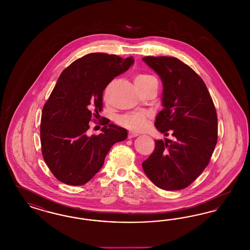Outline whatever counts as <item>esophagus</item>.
Returning a JSON list of instances; mask_svg holds the SVG:
<instances>
[{
	"instance_id": "1",
	"label": "esophagus",
	"mask_w": 250,
	"mask_h": 250,
	"mask_svg": "<svg viewBox=\"0 0 250 250\" xmlns=\"http://www.w3.org/2000/svg\"><path fill=\"white\" fill-rule=\"evenodd\" d=\"M137 136H139V134L137 133V132H134V131H129L128 132V139H132V138H135V137H137Z\"/></svg>"
}]
</instances>
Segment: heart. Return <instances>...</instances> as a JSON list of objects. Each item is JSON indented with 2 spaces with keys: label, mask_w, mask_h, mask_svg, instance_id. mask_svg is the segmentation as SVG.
Instances as JSON below:
<instances>
[{
  "label": "heart",
  "mask_w": 250,
  "mask_h": 250,
  "mask_svg": "<svg viewBox=\"0 0 250 250\" xmlns=\"http://www.w3.org/2000/svg\"><path fill=\"white\" fill-rule=\"evenodd\" d=\"M156 80V78L147 72H140L137 74L135 78V83L138 87L144 86L150 82ZM149 114L145 111H135L131 113H126L121 115L117 118V123L128 129L135 130V131H141L145 129L148 125Z\"/></svg>",
  "instance_id": "heart-1"
}]
</instances>
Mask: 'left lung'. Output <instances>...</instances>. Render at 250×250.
Returning <instances> with one entry per match:
<instances>
[{
  "instance_id": "left-lung-1",
  "label": "left lung",
  "mask_w": 250,
  "mask_h": 250,
  "mask_svg": "<svg viewBox=\"0 0 250 250\" xmlns=\"http://www.w3.org/2000/svg\"><path fill=\"white\" fill-rule=\"evenodd\" d=\"M160 76L164 109L154 125L174 140H158L142 167L154 185L167 190L185 189L209 164L218 141V117L206 83L173 57H144Z\"/></svg>"
}]
</instances>
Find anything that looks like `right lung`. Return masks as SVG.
Listing matches in <instances>:
<instances>
[{
    "mask_svg": "<svg viewBox=\"0 0 250 250\" xmlns=\"http://www.w3.org/2000/svg\"><path fill=\"white\" fill-rule=\"evenodd\" d=\"M133 62L132 57L91 53L60 74L42 108L40 135L43 160L61 182L85 184L100 171L112 145L126 139V129L108 119L101 122L100 135L90 137L87 130L102 111L103 90Z\"/></svg>",
    "mask_w": 250,
    "mask_h": 250,
    "instance_id": "right-lung-1",
    "label": "right lung"
}]
</instances>
